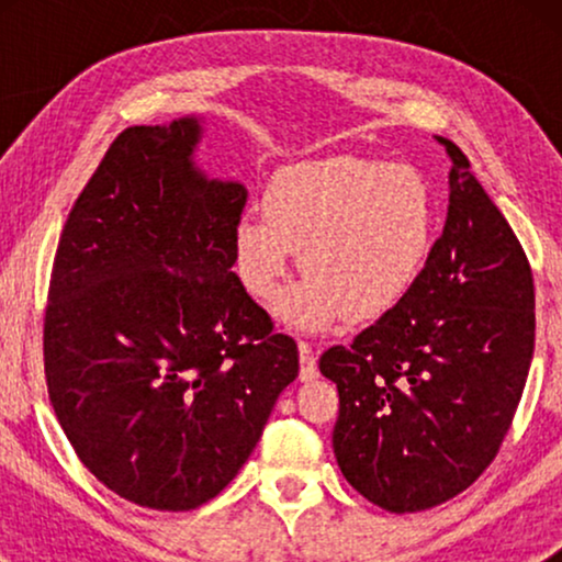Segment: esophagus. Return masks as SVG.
<instances>
[{
	"label": "esophagus",
	"instance_id": "obj_1",
	"mask_svg": "<svg viewBox=\"0 0 562 562\" xmlns=\"http://www.w3.org/2000/svg\"><path fill=\"white\" fill-rule=\"evenodd\" d=\"M299 360H302V371H299V379L312 381L317 379V358H314V350L310 342H299Z\"/></svg>",
	"mask_w": 562,
	"mask_h": 562
}]
</instances>
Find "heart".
<instances>
[{
    "mask_svg": "<svg viewBox=\"0 0 562 562\" xmlns=\"http://www.w3.org/2000/svg\"><path fill=\"white\" fill-rule=\"evenodd\" d=\"M233 227L235 273L250 296L271 299L302 250L306 276L283 291L286 325L322 333L345 314L375 319L425 271L437 229L432 183L419 168L333 156L286 166Z\"/></svg>",
    "mask_w": 562,
    "mask_h": 562,
    "instance_id": "obj_1",
    "label": "heart"
}]
</instances>
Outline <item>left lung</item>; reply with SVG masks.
<instances>
[{
  "label": "left lung",
  "instance_id": "left-lung-1",
  "mask_svg": "<svg viewBox=\"0 0 562 562\" xmlns=\"http://www.w3.org/2000/svg\"><path fill=\"white\" fill-rule=\"evenodd\" d=\"M442 235L414 289L319 371L337 383L333 448L381 509L425 512L465 491L509 432L535 352V283L509 222L456 143Z\"/></svg>",
  "mask_w": 562,
  "mask_h": 562
}]
</instances>
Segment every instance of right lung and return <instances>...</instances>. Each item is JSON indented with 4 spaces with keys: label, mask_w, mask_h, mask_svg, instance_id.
I'll return each mask as SVG.
<instances>
[{
    "label": "right lung",
    "mask_w": 562,
    "mask_h": 562,
    "mask_svg": "<svg viewBox=\"0 0 562 562\" xmlns=\"http://www.w3.org/2000/svg\"><path fill=\"white\" fill-rule=\"evenodd\" d=\"M204 117L122 133L60 233L45 375L81 463L127 502L196 509L235 479L299 350L233 273L248 189L199 166Z\"/></svg>",
    "instance_id": "right-lung-1"
}]
</instances>
